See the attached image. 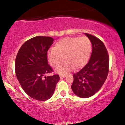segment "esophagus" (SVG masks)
Instances as JSON below:
<instances>
[{
	"label": "esophagus",
	"instance_id": "34e87169",
	"mask_svg": "<svg viewBox=\"0 0 125 125\" xmlns=\"http://www.w3.org/2000/svg\"><path fill=\"white\" fill-rule=\"evenodd\" d=\"M65 76H66V74H60V77H61V78H63V77H64Z\"/></svg>",
	"mask_w": 125,
	"mask_h": 125
}]
</instances>
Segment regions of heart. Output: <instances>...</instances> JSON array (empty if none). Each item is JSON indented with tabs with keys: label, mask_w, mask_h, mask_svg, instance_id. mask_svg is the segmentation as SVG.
I'll return each mask as SVG.
<instances>
[{
	"label": "heart",
	"mask_w": 125,
	"mask_h": 125,
	"mask_svg": "<svg viewBox=\"0 0 125 125\" xmlns=\"http://www.w3.org/2000/svg\"><path fill=\"white\" fill-rule=\"evenodd\" d=\"M92 44L86 36L65 38L59 41L54 48L48 52L49 64L56 67L64 58L67 61L56 69L59 73H66L74 67L79 69L87 63L90 58Z\"/></svg>",
	"instance_id": "obj_1"
}]
</instances>
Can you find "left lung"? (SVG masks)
Listing matches in <instances>:
<instances>
[{"label": "left lung", "instance_id": "1", "mask_svg": "<svg viewBox=\"0 0 125 125\" xmlns=\"http://www.w3.org/2000/svg\"><path fill=\"white\" fill-rule=\"evenodd\" d=\"M92 44V52L88 63L73 74L71 87L77 96L86 98L101 88L108 75L109 56L103 42L94 36L85 33Z\"/></svg>", "mask_w": 125, "mask_h": 125}]
</instances>
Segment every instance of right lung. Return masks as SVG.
Masks as SVG:
<instances>
[{"mask_svg":"<svg viewBox=\"0 0 125 125\" xmlns=\"http://www.w3.org/2000/svg\"><path fill=\"white\" fill-rule=\"evenodd\" d=\"M53 39L36 36L23 44L15 60V72L24 91L39 101L48 100L53 94L59 74L45 76L53 70L48 63L47 53Z\"/></svg>","mask_w":125,"mask_h":125,"instance_id":"right-lung-1","label":"right lung"}]
</instances>
